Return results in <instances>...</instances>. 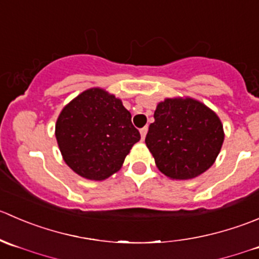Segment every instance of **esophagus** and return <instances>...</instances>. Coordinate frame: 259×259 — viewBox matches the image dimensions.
<instances>
[{
	"label": "esophagus",
	"mask_w": 259,
	"mask_h": 259,
	"mask_svg": "<svg viewBox=\"0 0 259 259\" xmlns=\"http://www.w3.org/2000/svg\"><path fill=\"white\" fill-rule=\"evenodd\" d=\"M147 131H148V127L146 126V127H143V128H141L140 130V133H141V138H142V140H145V137H146V133H147Z\"/></svg>",
	"instance_id": "obj_1"
}]
</instances>
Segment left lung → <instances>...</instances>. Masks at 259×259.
Masks as SVG:
<instances>
[{"label": "left lung", "mask_w": 259, "mask_h": 259, "mask_svg": "<svg viewBox=\"0 0 259 259\" xmlns=\"http://www.w3.org/2000/svg\"><path fill=\"white\" fill-rule=\"evenodd\" d=\"M153 117L145 142L163 175L188 180L213 165L224 131L210 108L193 98H167L157 104Z\"/></svg>", "instance_id": "1"}]
</instances>
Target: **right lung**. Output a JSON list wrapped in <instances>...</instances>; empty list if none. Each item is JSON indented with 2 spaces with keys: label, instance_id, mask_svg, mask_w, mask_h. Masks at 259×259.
<instances>
[{
  "label": "right lung",
  "instance_id": "obj_1",
  "mask_svg": "<svg viewBox=\"0 0 259 259\" xmlns=\"http://www.w3.org/2000/svg\"><path fill=\"white\" fill-rule=\"evenodd\" d=\"M55 136L66 165L97 181L117 172L141 138L121 99L101 88L83 92L64 107Z\"/></svg>",
  "mask_w": 259,
  "mask_h": 259
}]
</instances>
